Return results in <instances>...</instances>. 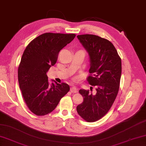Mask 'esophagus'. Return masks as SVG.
I'll return each instance as SVG.
<instances>
[{
  "label": "esophagus",
  "instance_id": "34e87169",
  "mask_svg": "<svg viewBox=\"0 0 146 146\" xmlns=\"http://www.w3.org/2000/svg\"><path fill=\"white\" fill-rule=\"evenodd\" d=\"M70 92L72 93H76L78 92V89H77L76 87H72L70 88Z\"/></svg>",
  "mask_w": 146,
  "mask_h": 146
}]
</instances>
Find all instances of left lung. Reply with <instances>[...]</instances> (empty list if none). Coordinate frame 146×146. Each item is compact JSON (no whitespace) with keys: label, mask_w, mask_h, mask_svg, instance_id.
Instances as JSON below:
<instances>
[{"label":"left lung","mask_w":146,"mask_h":146,"mask_svg":"<svg viewBox=\"0 0 146 146\" xmlns=\"http://www.w3.org/2000/svg\"><path fill=\"white\" fill-rule=\"evenodd\" d=\"M77 37L88 52L90 74L87 81L96 88L95 93L86 90L79 91L83 97V102L77 106V112L87 122H95L108 112L117 97L121 75V60L109 40L92 34Z\"/></svg>","instance_id":"obj_1"}]
</instances>
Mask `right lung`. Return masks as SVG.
<instances>
[{
  "instance_id": "add662e5",
  "label": "right lung",
  "mask_w": 146,
  "mask_h": 146,
  "mask_svg": "<svg viewBox=\"0 0 146 146\" xmlns=\"http://www.w3.org/2000/svg\"><path fill=\"white\" fill-rule=\"evenodd\" d=\"M75 37L74 34L44 33L25 49L18 70L19 86L27 107L37 116L50 113L69 92L64 82L54 81L50 86L46 73L56 64L60 51Z\"/></svg>"
}]
</instances>
